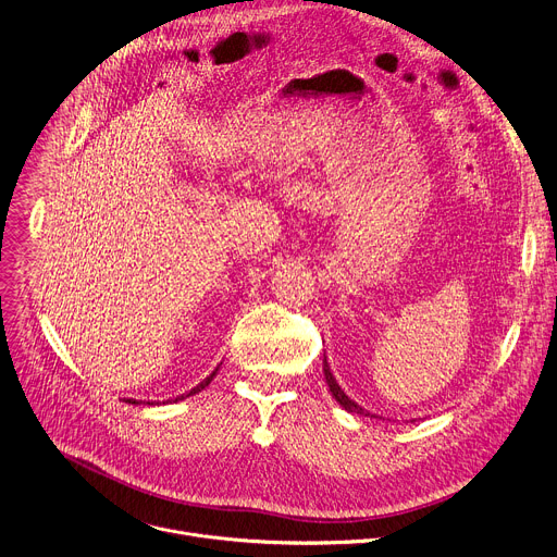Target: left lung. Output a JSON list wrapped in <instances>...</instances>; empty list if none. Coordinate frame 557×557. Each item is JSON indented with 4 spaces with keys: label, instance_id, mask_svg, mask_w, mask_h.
<instances>
[{
    "label": "left lung",
    "instance_id": "1",
    "mask_svg": "<svg viewBox=\"0 0 557 557\" xmlns=\"http://www.w3.org/2000/svg\"><path fill=\"white\" fill-rule=\"evenodd\" d=\"M323 374H325V381H327V385H330L332 396L336 398V403H338L345 411H349V413H360V416H372V418H379L376 413H369L364 407H360L358 403H354V400H351V398L341 389V385L336 383V379H334V374H332V369H330L327 356L323 358Z\"/></svg>",
    "mask_w": 557,
    "mask_h": 557
}]
</instances>
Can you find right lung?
Here are the masks:
<instances>
[{"label":"right lung","mask_w":557,"mask_h":557,"mask_svg":"<svg viewBox=\"0 0 557 557\" xmlns=\"http://www.w3.org/2000/svg\"><path fill=\"white\" fill-rule=\"evenodd\" d=\"M216 369H219V367H216ZM216 369H214V372H212V374H210V376H208L203 383H199L195 389H190V394H185V396H178V398H174V403H176V400H183V398H188V396H193V394H199L201 389H206V387L212 383V379L216 376ZM133 405H139V403H137V400H133ZM148 405H150V403H148Z\"/></svg>","instance_id":"obj_1"}]
</instances>
